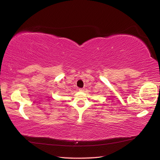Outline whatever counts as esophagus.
<instances>
[{"mask_svg": "<svg viewBox=\"0 0 160 160\" xmlns=\"http://www.w3.org/2000/svg\"><path fill=\"white\" fill-rule=\"evenodd\" d=\"M79 90L80 91H84V89H83V88H79Z\"/></svg>", "mask_w": 160, "mask_h": 160, "instance_id": "obj_1", "label": "esophagus"}]
</instances>
